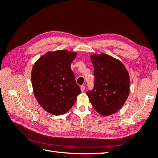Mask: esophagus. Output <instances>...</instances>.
<instances>
[{"instance_id":"1","label":"esophagus","mask_w":158,"mask_h":158,"mask_svg":"<svg viewBox=\"0 0 158 158\" xmlns=\"http://www.w3.org/2000/svg\"><path fill=\"white\" fill-rule=\"evenodd\" d=\"M80 89H81V91H82V92H84V91L85 90V86H84V85H81V86H80Z\"/></svg>"}]
</instances>
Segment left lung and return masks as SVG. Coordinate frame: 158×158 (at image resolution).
Wrapping results in <instances>:
<instances>
[{"instance_id":"8db88e82","label":"left lung","mask_w":158,"mask_h":158,"mask_svg":"<svg viewBox=\"0 0 158 158\" xmlns=\"http://www.w3.org/2000/svg\"><path fill=\"white\" fill-rule=\"evenodd\" d=\"M95 83L86 94L94 109L103 116L115 113L127 101L130 92V76L121 61L109 55L92 54Z\"/></svg>"}]
</instances>
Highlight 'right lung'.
Segmentation results:
<instances>
[{
    "label": "right lung",
    "instance_id": "add662e5",
    "mask_svg": "<svg viewBox=\"0 0 158 158\" xmlns=\"http://www.w3.org/2000/svg\"><path fill=\"white\" fill-rule=\"evenodd\" d=\"M76 55L67 50L48 51L32 67L33 94L41 107L54 115L68 112L81 93L70 69Z\"/></svg>",
    "mask_w": 158,
    "mask_h": 158
}]
</instances>
